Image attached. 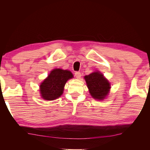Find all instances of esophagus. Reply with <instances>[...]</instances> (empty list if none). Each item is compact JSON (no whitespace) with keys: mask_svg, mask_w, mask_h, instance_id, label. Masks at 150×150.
<instances>
[{"mask_svg":"<svg viewBox=\"0 0 150 150\" xmlns=\"http://www.w3.org/2000/svg\"><path fill=\"white\" fill-rule=\"evenodd\" d=\"M75 76L77 79H79L81 76V74L80 72H75Z\"/></svg>","mask_w":150,"mask_h":150,"instance_id":"1","label":"esophagus"}]
</instances>
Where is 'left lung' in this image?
Listing matches in <instances>:
<instances>
[{"instance_id": "1", "label": "left lung", "mask_w": 150, "mask_h": 150, "mask_svg": "<svg viewBox=\"0 0 150 150\" xmlns=\"http://www.w3.org/2000/svg\"><path fill=\"white\" fill-rule=\"evenodd\" d=\"M84 79L91 96L94 99L103 100L108 96L111 88V84L101 72H93L91 74L85 76Z\"/></svg>"}]
</instances>
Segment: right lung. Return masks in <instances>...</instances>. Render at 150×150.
I'll use <instances>...</instances> for the list:
<instances>
[{
  "instance_id": "1",
  "label": "right lung",
  "mask_w": 150,
  "mask_h": 150,
  "mask_svg": "<svg viewBox=\"0 0 150 150\" xmlns=\"http://www.w3.org/2000/svg\"><path fill=\"white\" fill-rule=\"evenodd\" d=\"M72 78L73 75L69 71L53 69L40 85V96L45 100L57 99L62 94L67 81Z\"/></svg>"
}]
</instances>
